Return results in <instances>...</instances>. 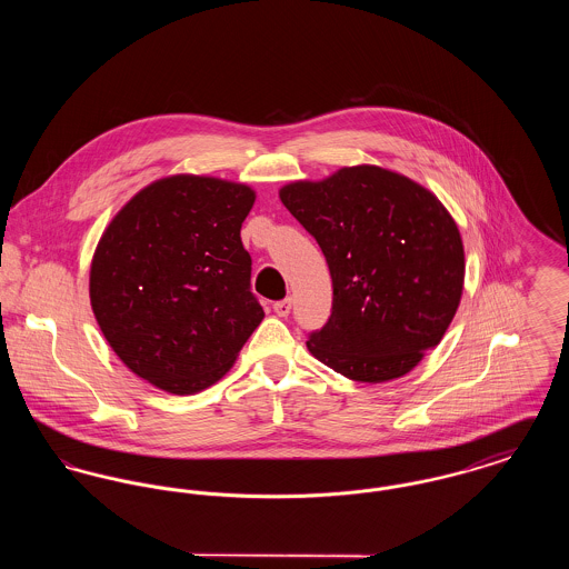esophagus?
Masks as SVG:
<instances>
[{"label":"esophagus","instance_id":"obj_1","mask_svg":"<svg viewBox=\"0 0 569 569\" xmlns=\"http://www.w3.org/2000/svg\"><path fill=\"white\" fill-rule=\"evenodd\" d=\"M272 309H274V313H277L279 318H286V316L290 313V309H292V298H283V300H277V302L272 305Z\"/></svg>","mask_w":569,"mask_h":569}]
</instances>
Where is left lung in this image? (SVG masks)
<instances>
[{"instance_id":"8db88e82","label":"left lung","mask_w":569,"mask_h":569,"mask_svg":"<svg viewBox=\"0 0 569 569\" xmlns=\"http://www.w3.org/2000/svg\"><path fill=\"white\" fill-rule=\"evenodd\" d=\"M279 198L320 244L332 279V313L309 335V352L353 381L403 378L459 309L457 221L433 191L371 163L292 181Z\"/></svg>"}]
</instances>
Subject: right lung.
<instances>
[{
	"instance_id": "add662e5",
	"label": "right lung",
	"mask_w": 569,
	"mask_h": 569,
	"mask_svg": "<svg viewBox=\"0 0 569 569\" xmlns=\"http://www.w3.org/2000/svg\"><path fill=\"white\" fill-rule=\"evenodd\" d=\"M244 183L172 174L142 188L96 247L89 298L121 362L170 395H193L234 365L264 320L249 290Z\"/></svg>"
}]
</instances>
